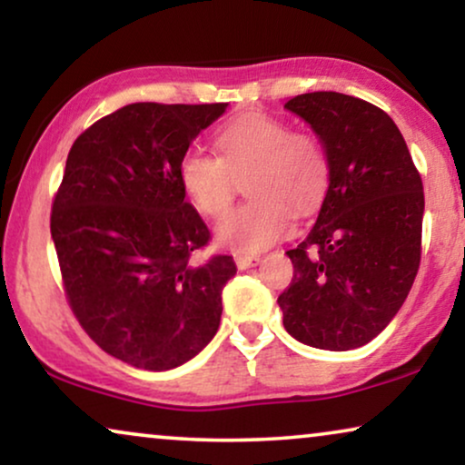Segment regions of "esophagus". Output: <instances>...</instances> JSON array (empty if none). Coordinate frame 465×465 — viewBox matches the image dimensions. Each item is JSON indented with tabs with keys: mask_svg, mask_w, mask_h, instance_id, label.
I'll return each mask as SVG.
<instances>
[{
	"mask_svg": "<svg viewBox=\"0 0 465 465\" xmlns=\"http://www.w3.org/2000/svg\"><path fill=\"white\" fill-rule=\"evenodd\" d=\"M233 259H236V265L240 270H246V268H252V265H257L262 257L259 255H236Z\"/></svg>",
	"mask_w": 465,
	"mask_h": 465,
	"instance_id": "34e87169",
	"label": "esophagus"
}]
</instances>
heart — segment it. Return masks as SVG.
Masks as SVG:
<instances>
[{
	"instance_id": "heart-1",
	"label": "heart",
	"mask_w": 465,
	"mask_h": 465,
	"mask_svg": "<svg viewBox=\"0 0 465 465\" xmlns=\"http://www.w3.org/2000/svg\"><path fill=\"white\" fill-rule=\"evenodd\" d=\"M219 157L189 148L178 161V183L197 213L219 219L232 203L238 178L251 197L223 216L216 240L236 252H257L278 242L323 200L330 159L317 134L291 129L268 113H244L216 132Z\"/></svg>"
}]
</instances>
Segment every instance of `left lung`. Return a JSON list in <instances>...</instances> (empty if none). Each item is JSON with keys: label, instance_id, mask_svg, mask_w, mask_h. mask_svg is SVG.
Returning a JSON list of instances; mask_svg holds the SVG:
<instances>
[{"label": "left lung", "instance_id": "1", "mask_svg": "<svg viewBox=\"0 0 465 465\" xmlns=\"http://www.w3.org/2000/svg\"><path fill=\"white\" fill-rule=\"evenodd\" d=\"M284 108L311 123L330 159L317 223L287 251L284 330L314 349H357L398 314L419 272L423 183L398 125L366 99L314 91Z\"/></svg>", "mask_w": 465, "mask_h": 465}]
</instances>
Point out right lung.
I'll return each instance as SVG.
<instances>
[{"label":"right lung","instance_id":"right-lung-1","mask_svg":"<svg viewBox=\"0 0 465 465\" xmlns=\"http://www.w3.org/2000/svg\"><path fill=\"white\" fill-rule=\"evenodd\" d=\"M227 104L138 102L78 135L53 200L51 233L74 317L99 349L163 372L219 330L229 255L193 263L210 242L184 202L178 161Z\"/></svg>","mask_w":465,"mask_h":465}]
</instances>
